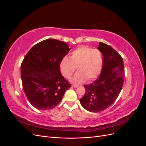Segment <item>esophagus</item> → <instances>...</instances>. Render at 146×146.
Wrapping results in <instances>:
<instances>
[{
  "label": "esophagus",
  "mask_w": 146,
  "mask_h": 146,
  "mask_svg": "<svg viewBox=\"0 0 146 146\" xmlns=\"http://www.w3.org/2000/svg\"><path fill=\"white\" fill-rule=\"evenodd\" d=\"M72 87H74V88H77V87H78V86H77V85H72Z\"/></svg>",
  "instance_id": "esophagus-1"
}]
</instances>
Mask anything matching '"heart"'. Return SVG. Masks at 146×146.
Instances as JSON below:
<instances>
[{
    "label": "heart",
    "mask_w": 146,
    "mask_h": 146,
    "mask_svg": "<svg viewBox=\"0 0 146 146\" xmlns=\"http://www.w3.org/2000/svg\"><path fill=\"white\" fill-rule=\"evenodd\" d=\"M103 66L102 52L97 48L88 46L78 47L70 53L69 58L64 57L61 61L60 68L66 78H70L76 68L78 72L72 78L74 83H82L86 80H94L100 74Z\"/></svg>",
    "instance_id": "b5f03b06"
}]
</instances>
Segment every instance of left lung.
I'll use <instances>...</instances> for the list:
<instances>
[{
	"label": "left lung",
	"instance_id": "left-lung-1",
	"mask_svg": "<svg viewBox=\"0 0 146 146\" xmlns=\"http://www.w3.org/2000/svg\"><path fill=\"white\" fill-rule=\"evenodd\" d=\"M98 49L103 56L100 76L90 85H84L85 93L80 99L82 107L90 112H100L116 100L124 82L122 56L113 47L99 42Z\"/></svg>",
	"mask_w": 146,
	"mask_h": 146
}]
</instances>
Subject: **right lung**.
<instances>
[{
  "label": "right lung",
  "instance_id": "obj_1",
  "mask_svg": "<svg viewBox=\"0 0 146 146\" xmlns=\"http://www.w3.org/2000/svg\"><path fill=\"white\" fill-rule=\"evenodd\" d=\"M70 50L66 42L47 39L26 54L21 66V80L27 98L35 108L45 110L55 107L71 86L60 68Z\"/></svg>",
  "mask_w": 146,
  "mask_h": 146
}]
</instances>
